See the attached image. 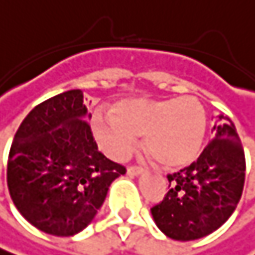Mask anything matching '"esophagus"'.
<instances>
[{
	"label": "esophagus",
	"mask_w": 255,
	"mask_h": 255,
	"mask_svg": "<svg viewBox=\"0 0 255 255\" xmlns=\"http://www.w3.org/2000/svg\"><path fill=\"white\" fill-rule=\"evenodd\" d=\"M142 172H143V169H142V168H139V166H128V168H127V174L131 175V177L140 175Z\"/></svg>",
	"instance_id": "esophagus-1"
}]
</instances>
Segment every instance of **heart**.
Instances as JSON below:
<instances>
[{"instance_id": "b5f03b06", "label": "heart", "mask_w": 255, "mask_h": 255, "mask_svg": "<svg viewBox=\"0 0 255 255\" xmlns=\"http://www.w3.org/2000/svg\"><path fill=\"white\" fill-rule=\"evenodd\" d=\"M112 116L94 119L95 137L110 157L124 158L145 136V148L168 169L196 160L207 133L206 107L195 97L122 101Z\"/></svg>"}]
</instances>
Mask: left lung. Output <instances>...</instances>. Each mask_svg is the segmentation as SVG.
Masks as SVG:
<instances>
[{
    "label": "left lung",
    "instance_id": "left-lung-1",
    "mask_svg": "<svg viewBox=\"0 0 255 255\" xmlns=\"http://www.w3.org/2000/svg\"><path fill=\"white\" fill-rule=\"evenodd\" d=\"M213 136L196 161L168 175V193L151 209L155 225L171 239L195 241L216 231L241 201L245 152L228 116H218Z\"/></svg>",
    "mask_w": 255,
    "mask_h": 255
}]
</instances>
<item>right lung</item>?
Returning <instances> with one entry per match:
<instances>
[{
	"instance_id": "1",
	"label": "right lung",
	"mask_w": 255,
	"mask_h": 255,
	"mask_svg": "<svg viewBox=\"0 0 255 255\" xmlns=\"http://www.w3.org/2000/svg\"><path fill=\"white\" fill-rule=\"evenodd\" d=\"M80 89L36 106L17 128L7 186L19 213L52 236L84 230L125 168L98 151ZM90 118V115H89Z\"/></svg>"
}]
</instances>
